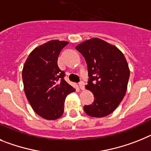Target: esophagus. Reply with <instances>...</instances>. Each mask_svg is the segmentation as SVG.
<instances>
[{
    "label": "esophagus",
    "mask_w": 151,
    "mask_h": 151,
    "mask_svg": "<svg viewBox=\"0 0 151 151\" xmlns=\"http://www.w3.org/2000/svg\"><path fill=\"white\" fill-rule=\"evenodd\" d=\"M79 87H80V88H81V90L84 89V83H83V81H80Z\"/></svg>",
    "instance_id": "obj_1"
}]
</instances>
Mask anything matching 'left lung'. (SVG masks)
I'll return each mask as SVG.
<instances>
[{"mask_svg":"<svg viewBox=\"0 0 151 151\" xmlns=\"http://www.w3.org/2000/svg\"><path fill=\"white\" fill-rule=\"evenodd\" d=\"M76 49L84 57L89 81L86 89L94 101L85 105L87 115L103 117L114 111L126 93L130 70L124 55L116 47L100 38H91L78 44Z\"/></svg>","mask_w":151,"mask_h":151,"instance_id":"obj_1","label":"left lung"}]
</instances>
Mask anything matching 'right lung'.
Returning a JSON list of instances; mask_svg holds the SVG:
<instances>
[{
    "mask_svg": "<svg viewBox=\"0 0 151 151\" xmlns=\"http://www.w3.org/2000/svg\"><path fill=\"white\" fill-rule=\"evenodd\" d=\"M68 41L50 40L33 50L25 61L22 79L25 95L33 110L46 120L63 115L66 97L75 89L64 80L58 68L60 50Z\"/></svg>",
    "mask_w": 151,
    "mask_h": 151,
    "instance_id": "obj_1",
    "label": "right lung"
}]
</instances>
